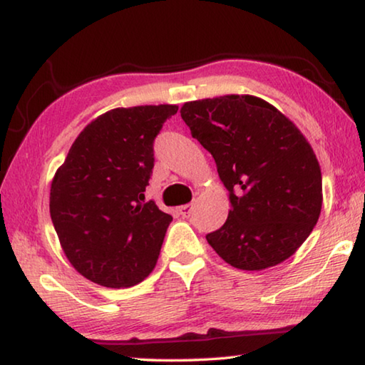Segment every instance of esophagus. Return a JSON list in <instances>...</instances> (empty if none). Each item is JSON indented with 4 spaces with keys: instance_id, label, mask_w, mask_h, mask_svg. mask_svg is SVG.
Returning a JSON list of instances; mask_svg holds the SVG:
<instances>
[{
    "instance_id": "esophagus-1",
    "label": "esophagus",
    "mask_w": 365,
    "mask_h": 365,
    "mask_svg": "<svg viewBox=\"0 0 365 365\" xmlns=\"http://www.w3.org/2000/svg\"><path fill=\"white\" fill-rule=\"evenodd\" d=\"M191 211H193V205H183L178 207V212H180L182 217H190Z\"/></svg>"
}]
</instances>
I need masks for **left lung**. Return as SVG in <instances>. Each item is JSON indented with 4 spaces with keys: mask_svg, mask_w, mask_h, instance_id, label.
<instances>
[{
    "mask_svg": "<svg viewBox=\"0 0 365 365\" xmlns=\"http://www.w3.org/2000/svg\"><path fill=\"white\" fill-rule=\"evenodd\" d=\"M182 119L212 154L232 209L206 235L233 267L262 270L306 242L322 209L319 160L298 127L251 95L185 103Z\"/></svg>",
    "mask_w": 365,
    "mask_h": 365,
    "instance_id": "1",
    "label": "left lung"
}]
</instances>
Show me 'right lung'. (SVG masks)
Instances as JSON below:
<instances>
[{
	"label": "right lung",
	"mask_w": 365,
	"mask_h": 365,
	"mask_svg": "<svg viewBox=\"0 0 365 365\" xmlns=\"http://www.w3.org/2000/svg\"><path fill=\"white\" fill-rule=\"evenodd\" d=\"M175 104L117 108L90 122L56 170L49 214L69 262L109 288L143 282L158 262L172 215L145 202L154 138Z\"/></svg>",
	"instance_id": "1"
}]
</instances>
